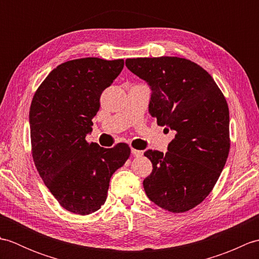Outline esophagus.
Returning <instances> with one entry per match:
<instances>
[{
    "instance_id": "obj_1",
    "label": "esophagus",
    "mask_w": 259,
    "mask_h": 259,
    "mask_svg": "<svg viewBox=\"0 0 259 259\" xmlns=\"http://www.w3.org/2000/svg\"><path fill=\"white\" fill-rule=\"evenodd\" d=\"M131 153H133V155H134L135 157H140V156H142V151L137 150V149H131Z\"/></svg>"
}]
</instances>
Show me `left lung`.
Returning a JSON list of instances; mask_svg holds the SVG:
<instances>
[{
  "label": "left lung",
  "instance_id": "8db88e82",
  "mask_svg": "<svg viewBox=\"0 0 259 259\" xmlns=\"http://www.w3.org/2000/svg\"><path fill=\"white\" fill-rule=\"evenodd\" d=\"M131 72L151 90L149 113L175 131L164 153L148 149L152 172L144 180L148 198L171 212L196 207L213 188L229 153V110L211 75L177 57L126 59Z\"/></svg>",
  "mask_w": 259,
  "mask_h": 259
}]
</instances>
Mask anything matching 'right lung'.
I'll list each match as a JSON object with an SVG mask.
<instances>
[{
    "label": "right lung",
    "mask_w": 259,
    "mask_h": 259,
    "mask_svg": "<svg viewBox=\"0 0 259 259\" xmlns=\"http://www.w3.org/2000/svg\"><path fill=\"white\" fill-rule=\"evenodd\" d=\"M122 59H75L52 70L38 87L29 121L38 175L64 209L89 214L107 199L110 178L130 156L126 144H88L100 97L123 69Z\"/></svg>",
    "instance_id": "add662e5"
}]
</instances>
